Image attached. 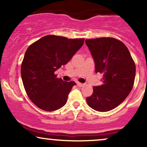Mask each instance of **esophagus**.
Masks as SVG:
<instances>
[{
	"label": "esophagus",
	"instance_id": "obj_1",
	"mask_svg": "<svg viewBox=\"0 0 147 147\" xmlns=\"http://www.w3.org/2000/svg\"><path fill=\"white\" fill-rule=\"evenodd\" d=\"M77 86H78L79 87H82L84 86V84H82V83H79V82H77Z\"/></svg>",
	"mask_w": 147,
	"mask_h": 147
}]
</instances>
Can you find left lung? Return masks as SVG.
<instances>
[{
  "label": "left lung",
  "mask_w": 147,
  "mask_h": 147,
  "mask_svg": "<svg viewBox=\"0 0 147 147\" xmlns=\"http://www.w3.org/2000/svg\"><path fill=\"white\" fill-rule=\"evenodd\" d=\"M95 64V72L103 74L101 86L93 87L88 97V106L99 112L112 110L122 103L132 90L136 65L126 46L111 37L86 40Z\"/></svg>",
  "instance_id": "1"
}]
</instances>
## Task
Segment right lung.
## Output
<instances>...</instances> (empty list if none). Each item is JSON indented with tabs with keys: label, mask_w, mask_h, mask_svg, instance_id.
Returning <instances> with one entry per match:
<instances>
[{
	"label": "right lung",
	"mask_w": 147,
	"mask_h": 147,
	"mask_svg": "<svg viewBox=\"0 0 147 147\" xmlns=\"http://www.w3.org/2000/svg\"><path fill=\"white\" fill-rule=\"evenodd\" d=\"M84 38L48 35L30 45L21 64V77L29 98L45 111L58 110L67 102L75 82L57 78L55 72L82 48Z\"/></svg>",
	"instance_id": "add662e5"
}]
</instances>
